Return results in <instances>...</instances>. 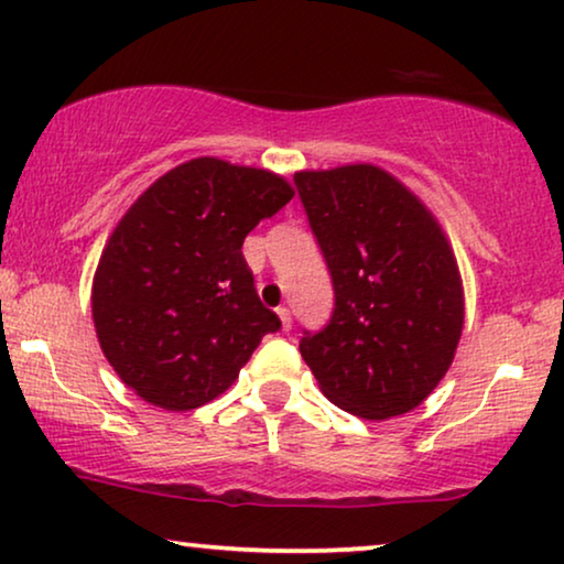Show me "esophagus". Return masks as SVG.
<instances>
[{"label": "esophagus", "instance_id": "34e87169", "mask_svg": "<svg viewBox=\"0 0 564 564\" xmlns=\"http://www.w3.org/2000/svg\"><path fill=\"white\" fill-rule=\"evenodd\" d=\"M276 315H280V321H282V330H290L292 328V318H290L288 307H276Z\"/></svg>", "mask_w": 564, "mask_h": 564}]
</instances>
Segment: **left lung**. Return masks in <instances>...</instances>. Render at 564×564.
<instances>
[{"label": "left lung", "mask_w": 564, "mask_h": 564, "mask_svg": "<svg viewBox=\"0 0 564 564\" xmlns=\"http://www.w3.org/2000/svg\"><path fill=\"white\" fill-rule=\"evenodd\" d=\"M336 307L300 354L330 403L367 421L421 405L452 367L465 288L442 223L375 164L295 172Z\"/></svg>", "instance_id": "1"}]
</instances>
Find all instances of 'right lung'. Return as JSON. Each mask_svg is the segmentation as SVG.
<instances>
[{
    "label": "right lung",
    "instance_id": "1",
    "mask_svg": "<svg viewBox=\"0 0 564 564\" xmlns=\"http://www.w3.org/2000/svg\"><path fill=\"white\" fill-rule=\"evenodd\" d=\"M292 197L282 174L199 156L128 207L91 280V321L138 398L174 413L210 403L280 328L241 246Z\"/></svg>",
    "mask_w": 564,
    "mask_h": 564
}]
</instances>
